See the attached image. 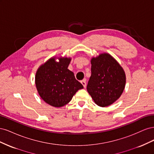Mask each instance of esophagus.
I'll return each instance as SVG.
<instances>
[{"mask_svg":"<svg viewBox=\"0 0 154 154\" xmlns=\"http://www.w3.org/2000/svg\"><path fill=\"white\" fill-rule=\"evenodd\" d=\"M81 83H82V84L83 85V86L84 87H86V81H85V80H82V81L81 82Z\"/></svg>","mask_w":154,"mask_h":154,"instance_id":"obj_1","label":"esophagus"}]
</instances>
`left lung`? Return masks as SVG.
<instances>
[{
	"mask_svg": "<svg viewBox=\"0 0 154 154\" xmlns=\"http://www.w3.org/2000/svg\"><path fill=\"white\" fill-rule=\"evenodd\" d=\"M91 76L87 89L100 106H109L119 98L124 91L126 76L119 63L108 53L91 59Z\"/></svg>",
	"mask_w": 154,
	"mask_h": 154,
	"instance_id": "left-lung-1",
	"label": "left lung"
}]
</instances>
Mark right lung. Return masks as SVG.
Returning a JSON list of instances; mask_svg holds the SVG:
<instances>
[{
    "instance_id": "right-lung-1",
    "label": "right lung",
    "mask_w": 154,
    "mask_h": 154,
    "mask_svg": "<svg viewBox=\"0 0 154 154\" xmlns=\"http://www.w3.org/2000/svg\"><path fill=\"white\" fill-rule=\"evenodd\" d=\"M58 59L59 61L57 62L56 57H52L40 66L36 72L35 84L40 96L45 103L54 107H62L69 103L83 86L67 69L71 58Z\"/></svg>"
}]
</instances>
